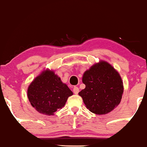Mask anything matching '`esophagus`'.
Wrapping results in <instances>:
<instances>
[{
  "instance_id": "obj_1",
  "label": "esophagus",
  "mask_w": 147,
  "mask_h": 147,
  "mask_svg": "<svg viewBox=\"0 0 147 147\" xmlns=\"http://www.w3.org/2000/svg\"><path fill=\"white\" fill-rule=\"evenodd\" d=\"M73 92L75 94H78V93H79V88H78V87H76V86H74L73 88Z\"/></svg>"
}]
</instances>
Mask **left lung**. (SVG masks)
<instances>
[{
    "instance_id": "8db88e82",
    "label": "left lung",
    "mask_w": 147,
    "mask_h": 147,
    "mask_svg": "<svg viewBox=\"0 0 147 147\" xmlns=\"http://www.w3.org/2000/svg\"><path fill=\"white\" fill-rule=\"evenodd\" d=\"M86 88L79 92L86 108L96 114H106L120 103L123 82L118 72L108 62L100 61L84 72Z\"/></svg>"
}]
</instances>
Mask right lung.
Listing matches in <instances>:
<instances>
[{"instance_id":"1","label":"right lung","mask_w":147,"mask_h":147,"mask_svg":"<svg viewBox=\"0 0 147 147\" xmlns=\"http://www.w3.org/2000/svg\"><path fill=\"white\" fill-rule=\"evenodd\" d=\"M73 95L65 84L53 71L46 69L36 77L27 90L31 106L41 114L53 115L65 106L67 98Z\"/></svg>"}]
</instances>
